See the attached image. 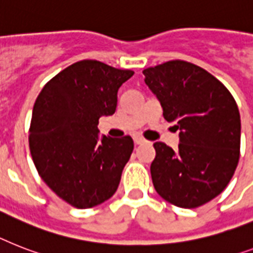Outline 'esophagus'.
Listing matches in <instances>:
<instances>
[{"label":"esophagus","instance_id":"esophagus-1","mask_svg":"<svg viewBox=\"0 0 253 253\" xmlns=\"http://www.w3.org/2000/svg\"><path fill=\"white\" fill-rule=\"evenodd\" d=\"M133 141H135V144H136V145H141V144H144V143H145L144 139H143V137H139V136L133 137Z\"/></svg>","mask_w":253,"mask_h":253}]
</instances>
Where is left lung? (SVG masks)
Wrapping results in <instances>:
<instances>
[{"label": "left lung", "mask_w": 253, "mask_h": 253, "mask_svg": "<svg viewBox=\"0 0 253 253\" xmlns=\"http://www.w3.org/2000/svg\"><path fill=\"white\" fill-rule=\"evenodd\" d=\"M145 84L174 123V151L156 141L152 182L162 199L180 208H198L218 196L239 161L240 116L227 88L207 70L169 61L143 71Z\"/></svg>", "instance_id": "obj_1"}]
</instances>
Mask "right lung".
I'll use <instances>...</instances> for the list:
<instances>
[{
  "label": "right lung",
  "mask_w": 253,
  "mask_h": 253,
  "mask_svg": "<svg viewBox=\"0 0 253 253\" xmlns=\"http://www.w3.org/2000/svg\"><path fill=\"white\" fill-rule=\"evenodd\" d=\"M132 75L131 70L84 59L49 80L36 98L31 156L46 186L75 208L101 204L118 188L133 141L100 137L97 125L114 114L118 89Z\"/></svg>",
  "instance_id": "obj_1"
}]
</instances>
